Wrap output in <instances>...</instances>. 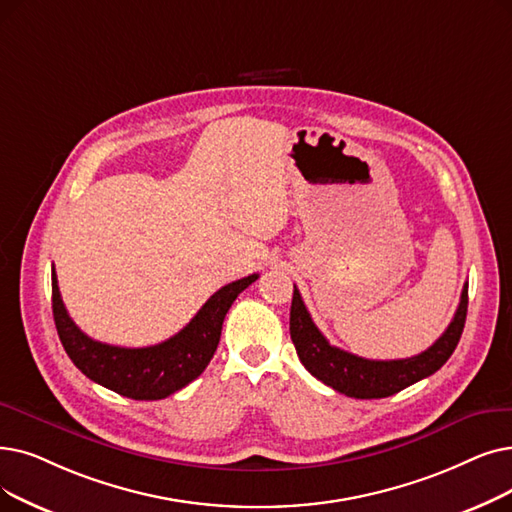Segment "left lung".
<instances>
[{
	"mask_svg": "<svg viewBox=\"0 0 512 512\" xmlns=\"http://www.w3.org/2000/svg\"><path fill=\"white\" fill-rule=\"evenodd\" d=\"M466 307H469V284L462 288L460 303L450 326L427 351L406 360H366L326 341L311 320L295 286L291 303V339L301 364L318 381L345 393L347 397L379 399L427 379L450 360L464 330Z\"/></svg>",
	"mask_w": 512,
	"mask_h": 512,
	"instance_id": "left-lung-1",
	"label": "left lung"
}]
</instances>
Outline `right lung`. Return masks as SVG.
I'll return each instance as SVG.
<instances>
[{
    "label": "right lung",
    "mask_w": 512,
    "mask_h": 512,
    "mask_svg": "<svg viewBox=\"0 0 512 512\" xmlns=\"http://www.w3.org/2000/svg\"><path fill=\"white\" fill-rule=\"evenodd\" d=\"M257 278V274H251L221 286L198 309L190 324L159 345L117 347L94 341L81 332L62 303L58 278L52 270L54 322L64 351L87 379L119 395L152 402L180 391L203 374L217 349L228 309Z\"/></svg>",
    "instance_id": "add662e5"
}]
</instances>
